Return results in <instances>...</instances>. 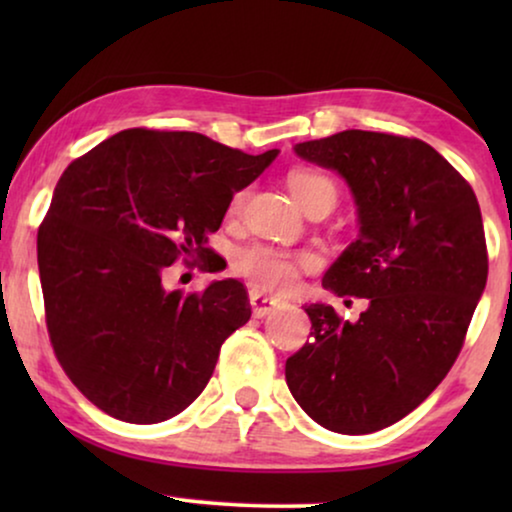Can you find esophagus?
Listing matches in <instances>:
<instances>
[{
  "instance_id": "1",
  "label": "esophagus",
  "mask_w": 512,
  "mask_h": 512,
  "mask_svg": "<svg viewBox=\"0 0 512 512\" xmlns=\"http://www.w3.org/2000/svg\"><path fill=\"white\" fill-rule=\"evenodd\" d=\"M249 303H251V310H254L256 317H268L270 312H275L279 307L277 298L265 296V293L258 291V289L249 291Z\"/></svg>"
}]
</instances>
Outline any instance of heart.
<instances>
[{
  "label": "heart",
  "instance_id": "obj_1",
  "mask_svg": "<svg viewBox=\"0 0 512 512\" xmlns=\"http://www.w3.org/2000/svg\"><path fill=\"white\" fill-rule=\"evenodd\" d=\"M289 188L296 195L300 205H305L314 193H331L335 198V186L333 181L324 177L319 172L310 170H296L289 174ZM244 202V191L235 193L233 205L230 209L237 212ZM317 263V258L312 254H293V251L275 249L268 244H254V247L242 249L235 258V270L237 275H242L251 286H256L258 291H291L298 282V275L303 268H312Z\"/></svg>",
  "mask_w": 512,
  "mask_h": 512
}]
</instances>
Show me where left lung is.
Listing matches in <instances>:
<instances>
[{
    "label": "left lung",
    "instance_id": "8db88e82",
    "mask_svg": "<svg viewBox=\"0 0 512 512\" xmlns=\"http://www.w3.org/2000/svg\"><path fill=\"white\" fill-rule=\"evenodd\" d=\"M347 181L359 237L324 289L368 298L356 321L305 305L312 340L286 359L300 408L328 431L396 424L443 382L487 284L480 205L468 181L422 139L345 130L293 146Z\"/></svg>",
    "mask_w": 512,
    "mask_h": 512
}]
</instances>
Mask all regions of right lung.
Here are the masks:
<instances>
[{
	"label": "right lung",
	"mask_w": 512,
	"mask_h": 512,
	"mask_svg": "<svg viewBox=\"0 0 512 512\" xmlns=\"http://www.w3.org/2000/svg\"><path fill=\"white\" fill-rule=\"evenodd\" d=\"M277 153L132 128L62 172L37 235L46 326L62 370L107 415L158 424L207 387L221 345L251 317L247 289L221 279L167 291L163 272L179 256L214 272L207 235Z\"/></svg>",
	"instance_id": "right-lung-1"
}]
</instances>
